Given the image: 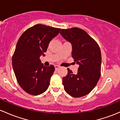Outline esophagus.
Wrapping results in <instances>:
<instances>
[{"mask_svg": "<svg viewBox=\"0 0 120 120\" xmlns=\"http://www.w3.org/2000/svg\"><path fill=\"white\" fill-rule=\"evenodd\" d=\"M60 66H59V65H55V70H57L58 69L60 68Z\"/></svg>", "mask_w": 120, "mask_h": 120, "instance_id": "1", "label": "esophagus"}]
</instances>
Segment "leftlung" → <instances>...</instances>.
<instances>
[{
  "mask_svg": "<svg viewBox=\"0 0 120 120\" xmlns=\"http://www.w3.org/2000/svg\"><path fill=\"white\" fill-rule=\"evenodd\" d=\"M60 34L71 44L72 56L79 65L76 74L67 69V75L63 78L64 90L73 97H83L93 90L100 78V48L87 32L78 27L61 29Z\"/></svg>",
  "mask_w": 120,
  "mask_h": 120,
  "instance_id": "left-lung-1",
  "label": "left lung"
}]
</instances>
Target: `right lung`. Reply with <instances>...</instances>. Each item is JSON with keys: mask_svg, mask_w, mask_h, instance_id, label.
<instances>
[{"mask_svg": "<svg viewBox=\"0 0 120 120\" xmlns=\"http://www.w3.org/2000/svg\"><path fill=\"white\" fill-rule=\"evenodd\" d=\"M60 29L37 24L26 30L18 41L12 68L19 84L28 94L40 95L48 88L55 67L44 66L40 57L45 56L50 41Z\"/></svg>", "mask_w": 120, "mask_h": 120, "instance_id": "1", "label": "right lung"}]
</instances>
